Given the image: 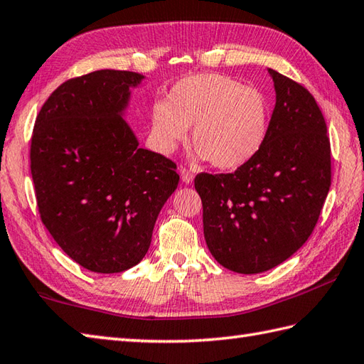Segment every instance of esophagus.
<instances>
[{
  "label": "esophagus",
  "mask_w": 364,
  "mask_h": 364,
  "mask_svg": "<svg viewBox=\"0 0 364 364\" xmlns=\"http://www.w3.org/2000/svg\"><path fill=\"white\" fill-rule=\"evenodd\" d=\"M180 172H181V180H183V183L191 184L192 180H194V173H192L189 168H184V167H183V168L180 170Z\"/></svg>",
  "instance_id": "34e87169"
}]
</instances>
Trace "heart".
Listing matches in <instances>:
<instances>
[{
	"mask_svg": "<svg viewBox=\"0 0 364 364\" xmlns=\"http://www.w3.org/2000/svg\"><path fill=\"white\" fill-rule=\"evenodd\" d=\"M200 158L219 168H237L264 144L269 107L261 92L219 73L188 76L151 109L154 146L164 154L188 137Z\"/></svg>",
	"mask_w": 364,
	"mask_h": 364,
	"instance_id": "heart-1",
	"label": "heart"
}]
</instances>
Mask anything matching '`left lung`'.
I'll use <instances>...</instances> for the list:
<instances>
[{
    "label": "left lung",
    "instance_id": "obj_1",
    "mask_svg": "<svg viewBox=\"0 0 364 364\" xmlns=\"http://www.w3.org/2000/svg\"><path fill=\"white\" fill-rule=\"evenodd\" d=\"M277 102L261 150L231 173H198L203 233L215 261L237 274L272 269L306 242L331 183L327 125L301 84L269 68Z\"/></svg>",
    "mask_w": 364,
    "mask_h": 364
}]
</instances>
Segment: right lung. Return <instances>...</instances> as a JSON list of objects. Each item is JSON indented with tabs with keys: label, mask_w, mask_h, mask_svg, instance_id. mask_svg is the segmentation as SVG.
I'll list each match as a JSON object with an SVG mask.
<instances>
[{
	"label": "right lung",
	"mask_w": 364,
	"mask_h": 364,
	"mask_svg": "<svg viewBox=\"0 0 364 364\" xmlns=\"http://www.w3.org/2000/svg\"><path fill=\"white\" fill-rule=\"evenodd\" d=\"M144 80L97 70L65 81L43 103L31 137L38 213L68 257L98 274L123 272L149 252L154 222L180 175L139 146L123 120Z\"/></svg>",
	"instance_id": "right-lung-1"
}]
</instances>
